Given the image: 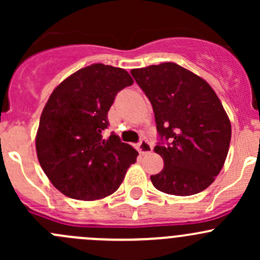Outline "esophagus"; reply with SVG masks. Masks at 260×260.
<instances>
[{
  "instance_id": "1",
  "label": "esophagus",
  "mask_w": 260,
  "mask_h": 260,
  "mask_svg": "<svg viewBox=\"0 0 260 260\" xmlns=\"http://www.w3.org/2000/svg\"><path fill=\"white\" fill-rule=\"evenodd\" d=\"M137 148H138V151H140L141 154H147V153H151L152 149H153V146H152L148 141L145 140V138H142V140L138 142Z\"/></svg>"
}]
</instances>
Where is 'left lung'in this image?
Returning a JSON list of instances; mask_svg holds the SVG:
<instances>
[{
  "label": "left lung",
  "mask_w": 260,
  "mask_h": 260,
  "mask_svg": "<svg viewBox=\"0 0 260 260\" xmlns=\"http://www.w3.org/2000/svg\"><path fill=\"white\" fill-rule=\"evenodd\" d=\"M153 108L159 142L154 152L165 167L151 181L175 196L201 192L221 171L229 151L232 124L216 93L203 78L162 62L131 70Z\"/></svg>",
  "instance_id": "1"
}]
</instances>
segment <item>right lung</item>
<instances>
[{
    "label": "right lung",
    "instance_id": "add662e5",
    "mask_svg": "<svg viewBox=\"0 0 260 260\" xmlns=\"http://www.w3.org/2000/svg\"><path fill=\"white\" fill-rule=\"evenodd\" d=\"M133 84L120 68L93 64L59 84L41 113L36 152L44 172L65 196L98 200L122 183L138 152L112 133L108 111L118 91Z\"/></svg>",
    "mask_w": 260,
    "mask_h": 260
}]
</instances>
